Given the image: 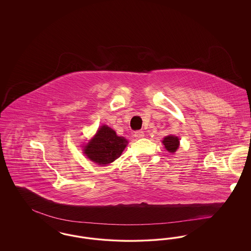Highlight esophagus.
<instances>
[{
	"label": "esophagus",
	"instance_id": "34e87169",
	"mask_svg": "<svg viewBox=\"0 0 251 251\" xmlns=\"http://www.w3.org/2000/svg\"><path fill=\"white\" fill-rule=\"evenodd\" d=\"M145 133L143 131H136L134 132V137L137 138V139H140V138H143Z\"/></svg>",
	"mask_w": 251,
	"mask_h": 251
}]
</instances>
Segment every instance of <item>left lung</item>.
I'll return each instance as SVG.
<instances>
[{
    "instance_id": "left-lung-1",
    "label": "left lung",
    "mask_w": 251,
    "mask_h": 251,
    "mask_svg": "<svg viewBox=\"0 0 251 251\" xmlns=\"http://www.w3.org/2000/svg\"><path fill=\"white\" fill-rule=\"evenodd\" d=\"M179 138L177 136L168 135L164 138L163 144L165 145V148L169 152H175L177 149L179 148Z\"/></svg>"
}]
</instances>
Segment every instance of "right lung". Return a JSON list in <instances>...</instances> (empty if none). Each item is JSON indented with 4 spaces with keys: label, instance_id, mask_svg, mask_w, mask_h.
I'll return each instance as SVG.
<instances>
[{
    "label": "right lung",
    "instance_id": "add662e5",
    "mask_svg": "<svg viewBox=\"0 0 251 251\" xmlns=\"http://www.w3.org/2000/svg\"><path fill=\"white\" fill-rule=\"evenodd\" d=\"M128 143L106 125L101 126L84 148V153L98 165H107L117 160Z\"/></svg>",
    "mask_w": 251,
    "mask_h": 251
}]
</instances>
